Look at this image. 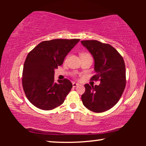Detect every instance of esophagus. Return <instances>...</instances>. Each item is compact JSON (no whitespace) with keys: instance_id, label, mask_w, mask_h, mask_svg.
<instances>
[{"instance_id":"34e87169","label":"esophagus","mask_w":146,"mask_h":146,"mask_svg":"<svg viewBox=\"0 0 146 146\" xmlns=\"http://www.w3.org/2000/svg\"><path fill=\"white\" fill-rule=\"evenodd\" d=\"M78 85H79L78 83H76V82H73V83H72V86H73L74 88L76 87V86H77Z\"/></svg>"}]
</instances>
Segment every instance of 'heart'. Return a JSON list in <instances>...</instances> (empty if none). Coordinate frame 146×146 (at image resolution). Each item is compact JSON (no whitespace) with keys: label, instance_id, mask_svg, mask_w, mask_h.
I'll return each mask as SVG.
<instances>
[{"label":"heart","instance_id":"obj_1","mask_svg":"<svg viewBox=\"0 0 146 146\" xmlns=\"http://www.w3.org/2000/svg\"><path fill=\"white\" fill-rule=\"evenodd\" d=\"M85 54H88V53H86V52H84L82 54H81V55H85Z\"/></svg>","mask_w":146,"mask_h":146}]
</instances>
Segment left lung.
<instances>
[{"instance_id": "8db88e82", "label": "left lung", "mask_w": 146, "mask_h": 146, "mask_svg": "<svg viewBox=\"0 0 146 146\" xmlns=\"http://www.w3.org/2000/svg\"><path fill=\"white\" fill-rule=\"evenodd\" d=\"M94 60L96 74L92 80H99L98 86L84 85L85 92L82 95L84 106L92 111L103 112L116 104L124 91L125 66L118 52L110 44L92 40H82Z\"/></svg>"}]
</instances>
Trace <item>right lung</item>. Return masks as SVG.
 Segmentation results:
<instances>
[{"instance_id": "add662e5", "label": "right lung", "mask_w": 146, "mask_h": 146, "mask_svg": "<svg viewBox=\"0 0 146 146\" xmlns=\"http://www.w3.org/2000/svg\"><path fill=\"white\" fill-rule=\"evenodd\" d=\"M80 39L43 41L28 54L24 64L23 87L30 102L38 108L51 110L62 104L72 88L68 79L54 82V70L63 64Z\"/></svg>"}]
</instances>
